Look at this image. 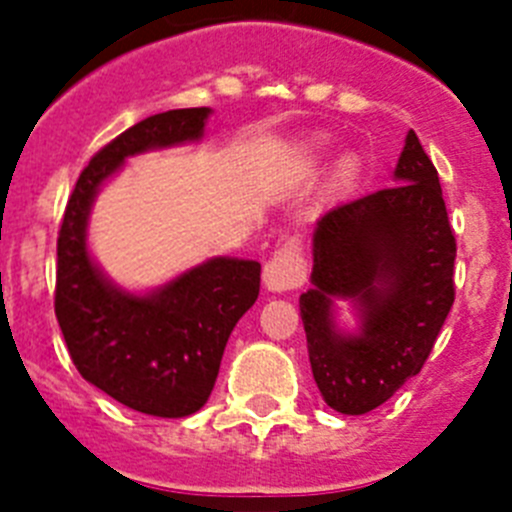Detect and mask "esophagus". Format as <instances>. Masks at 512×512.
Wrapping results in <instances>:
<instances>
[{"mask_svg": "<svg viewBox=\"0 0 512 512\" xmlns=\"http://www.w3.org/2000/svg\"><path fill=\"white\" fill-rule=\"evenodd\" d=\"M307 279V261L300 238H287L264 266V284L269 292H289Z\"/></svg>", "mask_w": 512, "mask_h": 512, "instance_id": "34e87169", "label": "esophagus"}]
</instances>
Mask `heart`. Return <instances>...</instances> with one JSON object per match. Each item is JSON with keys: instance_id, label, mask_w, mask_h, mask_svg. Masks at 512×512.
<instances>
[{"instance_id": "1", "label": "heart", "mask_w": 512, "mask_h": 512, "mask_svg": "<svg viewBox=\"0 0 512 512\" xmlns=\"http://www.w3.org/2000/svg\"><path fill=\"white\" fill-rule=\"evenodd\" d=\"M356 171H359V166H356L354 158H343L341 166H338V171H336L338 184H343V187H348V184H351V182H354V179H356Z\"/></svg>"}]
</instances>
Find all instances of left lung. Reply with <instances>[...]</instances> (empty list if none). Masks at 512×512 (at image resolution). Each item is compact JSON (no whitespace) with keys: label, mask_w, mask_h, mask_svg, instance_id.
Segmentation results:
<instances>
[{"label":"left lung","mask_w":512,"mask_h":512,"mask_svg":"<svg viewBox=\"0 0 512 512\" xmlns=\"http://www.w3.org/2000/svg\"><path fill=\"white\" fill-rule=\"evenodd\" d=\"M456 238L438 171L410 130L395 187L333 207L312 233V287L300 295L312 377L330 408L364 415L423 369L454 305ZM351 299L343 334L332 300Z\"/></svg>","instance_id":"obj_1"}]
</instances>
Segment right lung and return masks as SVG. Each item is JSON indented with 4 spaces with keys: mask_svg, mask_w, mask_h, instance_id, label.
Returning a JSON list of instances; mask_svg holds the SVG:
<instances>
[{
    "mask_svg": "<svg viewBox=\"0 0 512 512\" xmlns=\"http://www.w3.org/2000/svg\"><path fill=\"white\" fill-rule=\"evenodd\" d=\"M210 112H161L110 140L76 179L58 230L56 318L71 361L89 384L156 418H187L205 405L225 343L259 297L261 264L217 256L133 295L92 261L87 223L99 187L125 158L202 140Z\"/></svg>",
    "mask_w": 512,
    "mask_h": 512,
    "instance_id": "obj_1",
    "label": "right lung"
}]
</instances>
